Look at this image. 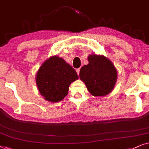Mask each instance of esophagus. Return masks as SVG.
<instances>
[{"instance_id": "1", "label": "esophagus", "mask_w": 149, "mask_h": 149, "mask_svg": "<svg viewBox=\"0 0 149 149\" xmlns=\"http://www.w3.org/2000/svg\"><path fill=\"white\" fill-rule=\"evenodd\" d=\"M80 68H78L76 69V72L78 73V75L79 76V74H80Z\"/></svg>"}]
</instances>
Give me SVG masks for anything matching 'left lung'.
<instances>
[{"mask_svg": "<svg viewBox=\"0 0 149 149\" xmlns=\"http://www.w3.org/2000/svg\"><path fill=\"white\" fill-rule=\"evenodd\" d=\"M88 61V64L80 69V80L93 96L109 94L117 80V71L114 65L103 55H89Z\"/></svg>", "mask_w": 149, "mask_h": 149, "instance_id": "obj_1", "label": "left lung"}]
</instances>
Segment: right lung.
I'll return each mask as SVG.
<instances>
[{
	"instance_id": "obj_1",
	"label": "right lung",
	"mask_w": 149,
	"mask_h": 149,
	"mask_svg": "<svg viewBox=\"0 0 149 149\" xmlns=\"http://www.w3.org/2000/svg\"><path fill=\"white\" fill-rule=\"evenodd\" d=\"M78 78L75 69L57 56H51L37 71L36 83L45 100L58 102L67 96L71 82Z\"/></svg>"
}]
</instances>
